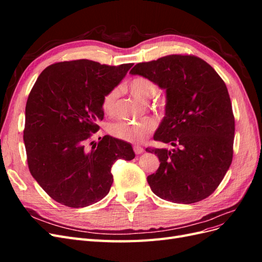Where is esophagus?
Wrapping results in <instances>:
<instances>
[{
  "instance_id": "esophagus-1",
  "label": "esophagus",
  "mask_w": 262,
  "mask_h": 262,
  "mask_svg": "<svg viewBox=\"0 0 262 262\" xmlns=\"http://www.w3.org/2000/svg\"><path fill=\"white\" fill-rule=\"evenodd\" d=\"M133 150H134V153H136L137 155H140V154H142V153L144 152L143 147H141V146H139V145H134V146H133Z\"/></svg>"
}]
</instances>
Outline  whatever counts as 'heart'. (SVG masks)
<instances>
[{
	"label": "heart",
	"instance_id": "obj_1",
	"mask_svg": "<svg viewBox=\"0 0 262 262\" xmlns=\"http://www.w3.org/2000/svg\"><path fill=\"white\" fill-rule=\"evenodd\" d=\"M128 90L134 98L141 101H148L157 93L156 84L144 76L133 77L128 83ZM119 90L117 87L107 92L101 99V108L105 114L112 115L117 105ZM156 121L152 118L142 119L137 122L116 121L109 124V133L117 139L130 143H141L156 130Z\"/></svg>",
	"mask_w": 262,
	"mask_h": 262
}]
</instances>
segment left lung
<instances>
[{"label":"left lung","instance_id":"obj_1","mask_svg":"<svg viewBox=\"0 0 262 262\" xmlns=\"http://www.w3.org/2000/svg\"><path fill=\"white\" fill-rule=\"evenodd\" d=\"M131 74L166 90V116L154 140L172 149L150 148L161 164L147 177L164 200L190 204L211 195L233 160L235 119L227 87L209 63L192 54H170L136 64Z\"/></svg>","mask_w":262,"mask_h":262}]
</instances>
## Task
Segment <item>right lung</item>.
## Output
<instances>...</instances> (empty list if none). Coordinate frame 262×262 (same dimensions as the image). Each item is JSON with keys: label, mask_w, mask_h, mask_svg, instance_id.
Segmentation results:
<instances>
[{"label": "right lung", "mask_w": 262, "mask_h": 262, "mask_svg": "<svg viewBox=\"0 0 262 262\" xmlns=\"http://www.w3.org/2000/svg\"><path fill=\"white\" fill-rule=\"evenodd\" d=\"M132 66L63 61L38 76L26 102L24 143L31 176L54 201L70 208L100 201L113 185L114 163L136 156L131 144L109 136L86 147L104 119L102 97Z\"/></svg>", "instance_id": "right-lung-1"}]
</instances>
